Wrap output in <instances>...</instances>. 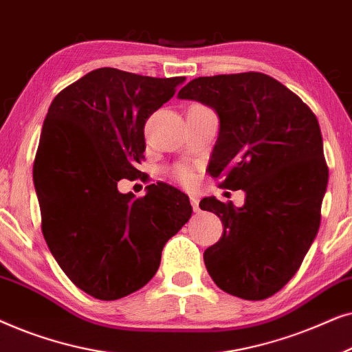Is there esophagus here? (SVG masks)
Wrapping results in <instances>:
<instances>
[{
	"instance_id": "esophagus-1",
	"label": "esophagus",
	"mask_w": 352,
	"mask_h": 352,
	"mask_svg": "<svg viewBox=\"0 0 352 352\" xmlns=\"http://www.w3.org/2000/svg\"><path fill=\"white\" fill-rule=\"evenodd\" d=\"M190 205L192 208H194V211L197 213V211H200V206H199V197H197L195 194L190 195Z\"/></svg>"
}]
</instances>
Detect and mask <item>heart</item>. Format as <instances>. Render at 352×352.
Masks as SVG:
<instances>
[{"mask_svg": "<svg viewBox=\"0 0 352 352\" xmlns=\"http://www.w3.org/2000/svg\"><path fill=\"white\" fill-rule=\"evenodd\" d=\"M177 179H179L181 182H184V184H189V182L194 181V175H192V171L189 170V168H179L177 170Z\"/></svg>", "mask_w": 352, "mask_h": 352, "instance_id": "obj_1", "label": "heart"}]
</instances>
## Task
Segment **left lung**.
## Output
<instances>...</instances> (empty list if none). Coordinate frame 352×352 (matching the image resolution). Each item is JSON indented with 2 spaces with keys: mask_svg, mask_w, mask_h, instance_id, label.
<instances>
[{
  "mask_svg": "<svg viewBox=\"0 0 352 352\" xmlns=\"http://www.w3.org/2000/svg\"><path fill=\"white\" fill-rule=\"evenodd\" d=\"M177 98L218 113L208 171L224 177V189L247 194L240 208L214 197L200 201L224 226L204 253L206 271L229 295L272 296L300 269L320 226L329 168L319 122L295 93L259 72L199 76Z\"/></svg>",
  "mask_w": 352,
  "mask_h": 352,
  "instance_id": "obj_1",
  "label": "left lung"
}]
</instances>
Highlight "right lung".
I'll list each match as a JSON object with an SVG mask.
<instances>
[{
    "label": "right lung",
    "mask_w": 352,
    "mask_h": 352,
    "mask_svg": "<svg viewBox=\"0 0 352 352\" xmlns=\"http://www.w3.org/2000/svg\"><path fill=\"white\" fill-rule=\"evenodd\" d=\"M184 80L104 67L62 89L47 110L33 163L41 230L65 276L98 300L146 285L192 214L189 197L163 182L141 199L117 189L141 173L146 120Z\"/></svg>",
    "instance_id": "right-lung-1"
}]
</instances>
